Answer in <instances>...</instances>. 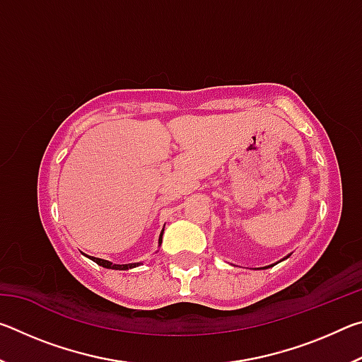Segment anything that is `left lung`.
I'll return each instance as SVG.
<instances>
[{
  "instance_id": "8db88e82",
  "label": "left lung",
  "mask_w": 362,
  "mask_h": 362,
  "mask_svg": "<svg viewBox=\"0 0 362 362\" xmlns=\"http://www.w3.org/2000/svg\"><path fill=\"white\" fill-rule=\"evenodd\" d=\"M287 257H289V255H287Z\"/></svg>"
}]
</instances>
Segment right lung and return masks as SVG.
<instances>
[{"label": "right lung", "mask_w": 362, "mask_h": 362, "mask_svg": "<svg viewBox=\"0 0 362 362\" xmlns=\"http://www.w3.org/2000/svg\"><path fill=\"white\" fill-rule=\"evenodd\" d=\"M163 233H164V230L161 231V235H159V244H161V241H163ZM93 260L97 263V265H100L103 268H110V269H129V268L139 267V263H126V265H116V263H112V262L103 260V259H95V257H93Z\"/></svg>", "instance_id": "right-lung-1"}]
</instances>
